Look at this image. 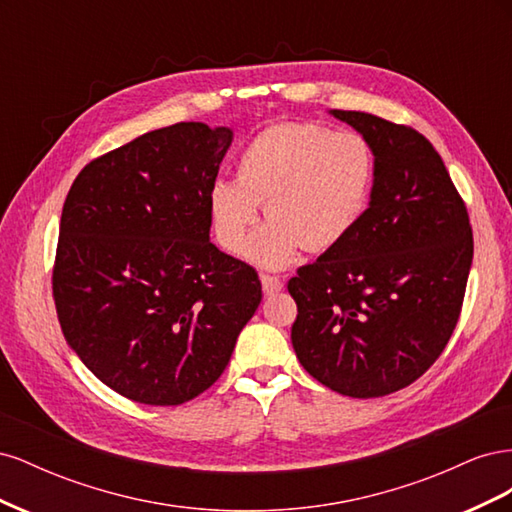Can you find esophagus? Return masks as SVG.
I'll return each instance as SVG.
<instances>
[{"label":"esophagus","mask_w":512,"mask_h":512,"mask_svg":"<svg viewBox=\"0 0 512 512\" xmlns=\"http://www.w3.org/2000/svg\"><path fill=\"white\" fill-rule=\"evenodd\" d=\"M260 282H262V292H265L267 297H271V294H277V292L284 288V282L280 280V277H275V275L262 273L260 275Z\"/></svg>","instance_id":"34e87169"}]
</instances>
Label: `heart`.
<instances>
[{
    "label": "heart",
    "mask_w": 512,
    "mask_h": 512,
    "mask_svg": "<svg viewBox=\"0 0 512 512\" xmlns=\"http://www.w3.org/2000/svg\"><path fill=\"white\" fill-rule=\"evenodd\" d=\"M374 183V153L356 132L282 123L260 132L239 158V177L215 179L209 207L215 235L239 252L269 198L271 218L245 247L262 267L290 265L307 243L342 241L361 220Z\"/></svg>",
    "instance_id": "b5f03b06"
}]
</instances>
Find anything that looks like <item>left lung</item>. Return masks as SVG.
Wrapping results in <instances>:
<instances>
[{
	"mask_svg": "<svg viewBox=\"0 0 512 512\" xmlns=\"http://www.w3.org/2000/svg\"><path fill=\"white\" fill-rule=\"evenodd\" d=\"M374 153L369 209L297 269L292 348L309 376L348 397L421 378L451 339L474 256L468 209L427 138L361 111H331Z\"/></svg>",
	"mask_w": 512,
	"mask_h": 512,
	"instance_id": "obj_1",
	"label": "left lung"
}]
</instances>
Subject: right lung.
Segmentation results:
<instances>
[{"label": "right lung", "instance_id": "obj_1", "mask_svg": "<svg viewBox=\"0 0 512 512\" xmlns=\"http://www.w3.org/2000/svg\"><path fill=\"white\" fill-rule=\"evenodd\" d=\"M230 128L183 121L91 160L61 211L53 299L108 389L179 406L222 376L262 301L258 273L209 241Z\"/></svg>", "mask_w": 512, "mask_h": 512}]
</instances>
